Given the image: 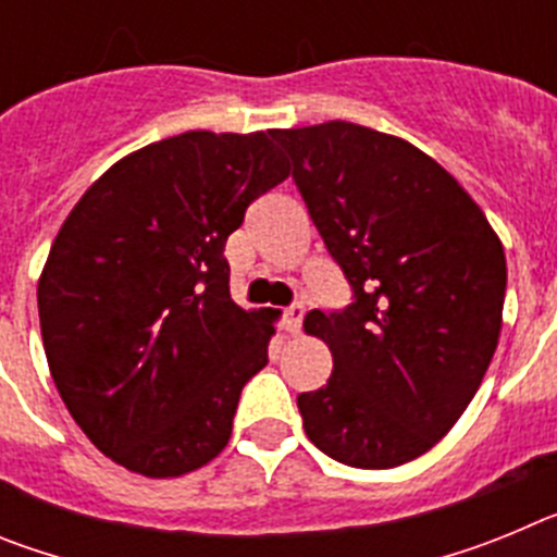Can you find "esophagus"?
<instances>
[{
    "label": "esophagus",
    "mask_w": 557,
    "mask_h": 557,
    "mask_svg": "<svg viewBox=\"0 0 557 557\" xmlns=\"http://www.w3.org/2000/svg\"><path fill=\"white\" fill-rule=\"evenodd\" d=\"M301 321H304V307L301 304H295V307H289L287 312H284V321H282L284 332L298 334L301 332Z\"/></svg>",
    "instance_id": "1"
}]
</instances>
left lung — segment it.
I'll return each instance as SVG.
<instances>
[{"mask_svg": "<svg viewBox=\"0 0 557 557\" xmlns=\"http://www.w3.org/2000/svg\"><path fill=\"white\" fill-rule=\"evenodd\" d=\"M334 262L343 312H312L334 371L301 393L307 437L354 469H393L457 424L502 332L508 264L469 191L410 141L354 122L275 131Z\"/></svg>", "mask_w": 557, "mask_h": 557, "instance_id": "obj_1", "label": "left lung"}]
</instances>
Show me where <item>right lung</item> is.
I'll list each match as a JSON object with an SVG mask.
<instances>
[{
	"label": "right lung",
	"instance_id": "add662e5",
	"mask_svg": "<svg viewBox=\"0 0 557 557\" xmlns=\"http://www.w3.org/2000/svg\"><path fill=\"white\" fill-rule=\"evenodd\" d=\"M287 175L273 131H189L108 166L63 220L38 278L49 373L133 474L184 476L228 444L275 318L231 301L225 239Z\"/></svg>",
	"mask_w": 557,
	"mask_h": 557
}]
</instances>
